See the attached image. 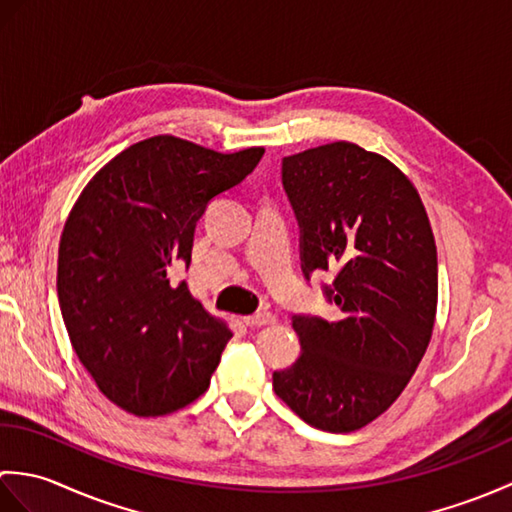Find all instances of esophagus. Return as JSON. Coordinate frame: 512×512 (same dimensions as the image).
<instances>
[{"label":"esophagus","instance_id":"esophagus-1","mask_svg":"<svg viewBox=\"0 0 512 512\" xmlns=\"http://www.w3.org/2000/svg\"><path fill=\"white\" fill-rule=\"evenodd\" d=\"M275 321H277L275 314L273 312H266V310L255 312L253 317H244V323L248 325V328H262V325H270V323H275Z\"/></svg>","mask_w":512,"mask_h":512}]
</instances>
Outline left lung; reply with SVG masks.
Returning <instances> with one entry per match:
<instances>
[{
    "label": "left lung",
    "instance_id": "obj_1",
    "mask_svg": "<svg viewBox=\"0 0 512 512\" xmlns=\"http://www.w3.org/2000/svg\"><path fill=\"white\" fill-rule=\"evenodd\" d=\"M301 228V270H332L325 297L341 317H292L301 356L273 374L301 420L350 433L385 413L431 341L438 253L427 211L394 162L354 143L281 160Z\"/></svg>",
    "mask_w": 512,
    "mask_h": 512
}]
</instances>
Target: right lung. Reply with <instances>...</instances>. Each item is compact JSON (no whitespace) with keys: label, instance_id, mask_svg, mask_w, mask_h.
I'll return each instance as SVG.
<instances>
[{"label":"right lung","instance_id":"right-lung-1","mask_svg":"<svg viewBox=\"0 0 512 512\" xmlns=\"http://www.w3.org/2000/svg\"><path fill=\"white\" fill-rule=\"evenodd\" d=\"M262 156L154 136L107 162L72 206L57 268L65 330L103 396L134 416H167L209 389L233 332L171 270L189 268L206 204Z\"/></svg>","mask_w":512,"mask_h":512}]
</instances>
